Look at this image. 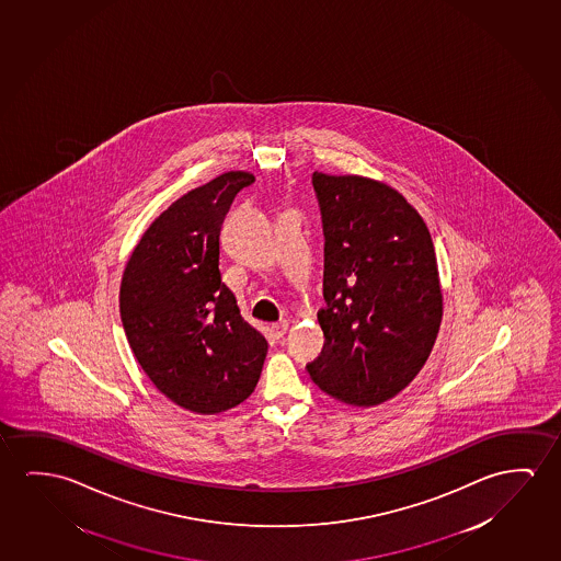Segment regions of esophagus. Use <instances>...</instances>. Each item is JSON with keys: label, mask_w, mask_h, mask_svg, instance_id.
I'll return each instance as SVG.
<instances>
[{"label": "esophagus", "mask_w": 561, "mask_h": 561, "mask_svg": "<svg viewBox=\"0 0 561 561\" xmlns=\"http://www.w3.org/2000/svg\"><path fill=\"white\" fill-rule=\"evenodd\" d=\"M272 335L276 337V340H279V337H284L285 332L289 330V322L287 320H279V322H276V324H272Z\"/></svg>", "instance_id": "34e87169"}]
</instances>
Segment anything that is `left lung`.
<instances>
[{
  "mask_svg": "<svg viewBox=\"0 0 561 561\" xmlns=\"http://www.w3.org/2000/svg\"><path fill=\"white\" fill-rule=\"evenodd\" d=\"M324 228V347L307 365L330 398L380 405L413 382L442 324L431 231L405 196L363 175L312 173Z\"/></svg>",
  "mask_w": 561,
  "mask_h": 561,
  "instance_id": "left-lung-1",
  "label": "left lung"
}]
</instances>
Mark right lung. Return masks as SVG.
I'll return each instance as SVG.
<instances>
[{"mask_svg": "<svg viewBox=\"0 0 561 561\" xmlns=\"http://www.w3.org/2000/svg\"><path fill=\"white\" fill-rule=\"evenodd\" d=\"M249 171L188 191L150 224L123 270L119 312L138 365L175 405L224 413L251 396L268 342L219 274V231Z\"/></svg>", "mask_w": 561, "mask_h": 561, "instance_id": "obj_1", "label": "right lung"}]
</instances>
